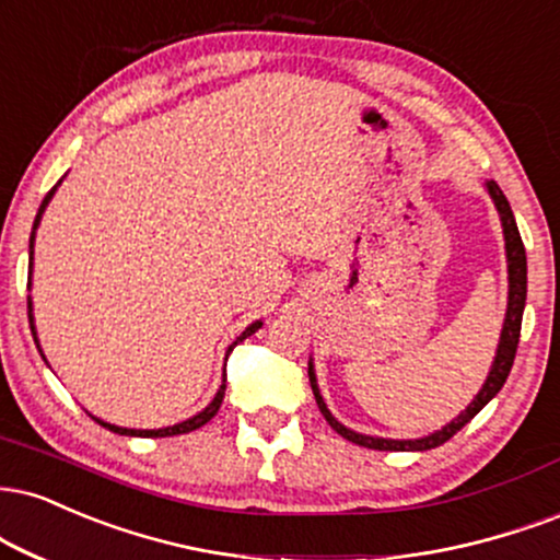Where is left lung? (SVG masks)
Listing matches in <instances>:
<instances>
[{
    "label": "left lung",
    "mask_w": 560,
    "mask_h": 560,
    "mask_svg": "<svg viewBox=\"0 0 560 560\" xmlns=\"http://www.w3.org/2000/svg\"><path fill=\"white\" fill-rule=\"evenodd\" d=\"M485 187H488L490 198H493V203L498 208V215H501L503 240H506V260H509L506 320H503L501 341H498V352H495L493 368H490V373H488V381L482 383L480 394L475 396L472 404H469V407L464 409V412L456 417V420H451L448 425H443L441 430H435V433H430L425 438H412V441H394V438H373V435L354 433V430L341 425V422L336 420L331 412H328L326 401H323V396L318 390V381H315L313 362H310V365H307L310 386H313V394H315V401H318L320 415L326 417V422L336 430V433H339L341 438H347V441L357 443V446L375 448V451H428V448L441 446V443H446L448 438H454L456 433H459V430L467 425V422L472 420L477 412H480L485 404L493 399V396L503 388V383H506V378H509L511 365H514V357H516V347H518V334H522L524 302H527V253H524V242H522V237H518V226L514 221V213H511L506 195H503V190L495 185L493 179L485 182Z\"/></svg>",
    "instance_id": "1"
}]
</instances>
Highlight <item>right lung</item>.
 <instances>
[{
  "label": "right lung",
  "mask_w": 560,
  "mask_h": 560,
  "mask_svg": "<svg viewBox=\"0 0 560 560\" xmlns=\"http://www.w3.org/2000/svg\"><path fill=\"white\" fill-rule=\"evenodd\" d=\"M62 182V179H59ZM59 182L57 185L51 187L49 192H46V198L42 200V208H38V213H36V221H33V232H31V266H33V240H36V229H38V224H42V215H44V211H46V206H49V200H51V195L57 192V187H59ZM28 320H31V331H33V339H36V347H38V336H36V328H33V307H31V298H28ZM262 326L260 320H255L253 326H247L245 331H242L240 336H237V341H234L232 347H229V352H232L234 347L240 345V341H245L247 336H253L255 331H258V328ZM224 390H226V378H224V383H221V388L215 390V396H213V401L208 404V407L203 409V412H198L195 417H190V420H185V422H179V425H172V428H159V430H135V428H119V425H112V422H104V420H98V417H93V420L98 422V425H104L106 430H112V433H119V435H135V438H166V435H182V433H190V430H198V428H203L208 420H211V417L219 412V407H221V401H224Z\"/></svg>",
  "instance_id": "obj_1"
}]
</instances>
